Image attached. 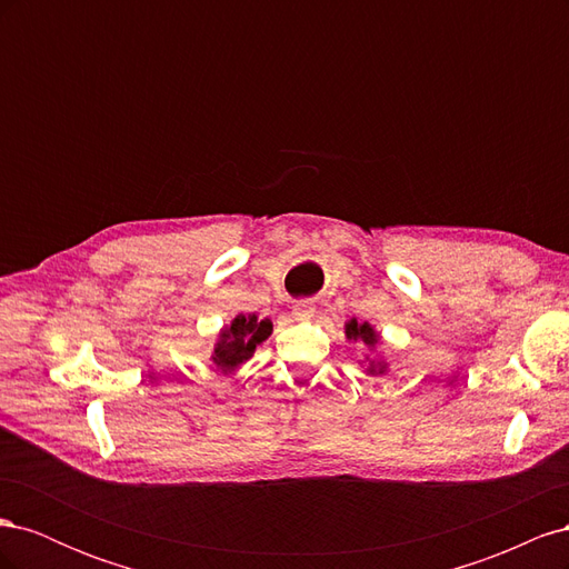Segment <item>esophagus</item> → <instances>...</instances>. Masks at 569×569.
I'll return each instance as SVG.
<instances>
[{
    "instance_id": "esophagus-1",
    "label": "esophagus",
    "mask_w": 569,
    "mask_h": 569,
    "mask_svg": "<svg viewBox=\"0 0 569 569\" xmlns=\"http://www.w3.org/2000/svg\"><path fill=\"white\" fill-rule=\"evenodd\" d=\"M316 313V303L313 301H297L295 303V316L299 320H311Z\"/></svg>"
}]
</instances>
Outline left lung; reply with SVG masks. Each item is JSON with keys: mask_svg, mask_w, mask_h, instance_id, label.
I'll list each match as a JSON object with an SVG mask.
<instances>
[{"mask_svg": "<svg viewBox=\"0 0 569 569\" xmlns=\"http://www.w3.org/2000/svg\"><path fill=\"white\" fill-rule=\"evenodd\" d=\"M347 337L349 339H353V341H363L366 347H375L377 341H380V337H377V332L372 330V327L368 325V322H358L356 318L347 325ZM368 372L370 375H375V372H385V366L382 363H375V360H370V368H368Z\"/></svg>", "mask_w": 569, "mask_h": 569, "instance_id": "left-lung-1", "label": "left lung"}]
</instances>
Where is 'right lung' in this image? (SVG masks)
<instances>
[{
	"label": "right lung",
	"mask_w": 569,
	"mask_h": 569,
	"mask_svg": "<svg viewBox=\"0 0 569 569\" xmlns=\"http://www.w3.org/2000/svg\"><path fill=\"white\" fill-rule=\"evenodd\" d=\"M272 332L270 320H258L256 316H237L230 327L220 332L213 349V363L222 372H232L249 360L261 341Z\"/></svg>",
	"instance_id": "1"
}]
</instances>
